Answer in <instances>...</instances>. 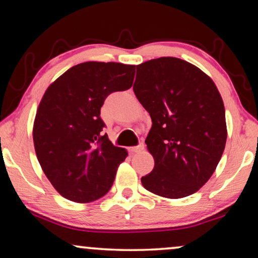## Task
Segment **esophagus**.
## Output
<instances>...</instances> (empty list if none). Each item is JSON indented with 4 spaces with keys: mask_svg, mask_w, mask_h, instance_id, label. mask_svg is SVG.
Returning <instances> with one entry per match:
<instances>
[{
    "mask_svg": "<svg viewBox=\"0 0 258 258\" xmlns=\"http://www.w3.org/2000/svg\"><path fill=\"white\" fill-rule=\"evenodd\" d=\"M143 149H144V144H143V142H140L139 146L129 148V151L132 154H136V153H141V151H142Z\"/></svg>",
    "mask_w": 258,
    "mask_h": 258,
    "instance_id": "1",
    "label": "esophagus"
}]
</instances>
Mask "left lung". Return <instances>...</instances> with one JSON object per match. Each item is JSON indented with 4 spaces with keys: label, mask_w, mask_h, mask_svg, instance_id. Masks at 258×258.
Instances as JSON below:
<instances>
[{
    "label": "left lung",
    "mask_w": 258,
    "mask_h": 258,
    "mask_svg": "<svg viewBox=\"0 0 258 258\" xmlns=\"http://www.w3.org/2000/svg\"><path fill=\"white\" fill-rule=\"evenodd\" d=\"M134 93L153 125L146 139L155 160L144 188L167 199L196 192L214 174L227 142L225 110L209 76L176 57L136 66Z\"/></svg>",
    "instance_id": "8db88e82"
}]
</instances>
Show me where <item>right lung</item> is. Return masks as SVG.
I'll return each mask as SVG.
<instances>
[{
  "instance_id": "1",
  "label": "right lung",
  "mask_w": 258,
  "mask_h": 258,
  "mask_svg": "<svg viewBox=\"0 0 258 258\" xmlns=\"http://www.w3.org/2000/svg\"><path fill=\"white\" fill-rule=\"evenodd\" d=\"M135 66L84 62L67 70L45 91L34 122L37 160L64 199L89 203L104 196L128 156L103 134L101 107L133 86Z\"/></svg>"
}]
</instances>
